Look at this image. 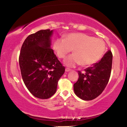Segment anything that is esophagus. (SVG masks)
Returning a JSON list of instances; mask_svg holds the SVG:
<instances>
[{
    "label": "esophagus",
    "mask_w": 127,
    "mask_h": 127,
    "mask_svg": "<svg viewBox=\"0 0 127 127\" xmlns=\"http://www.w3.org/2000/svg\"><path fill=\"white\" fill-rule=\"evenodd\" d=\"M71 70H72L70 69V68H65V72H70V71H71Z\"/></svg>",
    "instance_id": "esophagus-1"
}]
</instances>
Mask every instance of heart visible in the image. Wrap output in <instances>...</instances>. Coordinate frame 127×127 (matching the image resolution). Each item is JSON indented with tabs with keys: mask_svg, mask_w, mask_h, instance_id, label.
<instances>
[{
	"mask_svg": "<svg viewBox=\"0 0 127 127\" xmlns=\"http://www.w3.org/2000/svg\"><path fill=\"white\" fill-rule=\"evenodd\" d=\"M54 49L58 57L64 59L68 53L73 50L74 54L68 56L65 64L68 67L80 64L90 66L101 59L106 51L105 42L82 33H71L65 36V39L59 37L55 40Z\"/></svg>",
	"mask_w": 127,
	"mask_h": 127,
	"instance_id": "1",
	"label": "heart"
}]
</instances>
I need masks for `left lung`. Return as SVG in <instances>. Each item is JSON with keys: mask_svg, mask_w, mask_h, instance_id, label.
I'll list each match as a JSON object with an SVG mask.
<instances>
[{"mask_svg": "<svg viewBox=\"0 0 127 127\" xmlns=\"http://www.w3.org/2000/svg\"><path fill=\"white\" fill-rule=\"evenodd\" d=\"M112 53L109 50L98 63L78 71V81L73 85L75 94L84 100L95 98L104 91L108 84L112 65Z\"/></svg>", "mask_w": 127, "mask_h": 127, "instance_id": "left-lung-1", "label": "left lung"}]
</instances>
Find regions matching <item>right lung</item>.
<instances>
[{
	"mask_svg": "<svg viewBox=\"0 0 127 127\" xmlns=\"http://www.w3.org/2000/svg\"><path fill=\"white\" fill-rule=\"evenodd\" d=\"M52 30H41L28 36L22 45L19 64L23 82L34 97L47 99L56 92L65 72L51 48Z\"/></svg>",
	"mask_w": 127,
	"mask_h": 127,
	"instance_id": "right-lung-1",
	"label": "right lung"
}]
</instances>
